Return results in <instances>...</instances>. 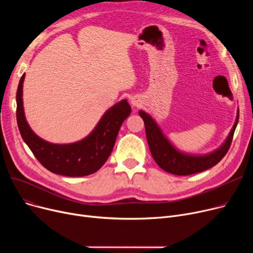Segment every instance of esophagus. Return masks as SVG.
Instances as JSON below:
<instances>
[{
    "label": "esophagus",
    "instance_id": "obj_1",
    "mask_svg": "<svg viewBox=\"0 0 253 253\" xmlns=\"http://www.w3.org/2000/svg\"><path fill=\"white\" fill-rule=\"evenodd\" d=\"M131 103L133 104L134 106H137V105H139V103H140V100L137 98V97H133L131 99Z\"/></svg>",
    "mask_w": 253,
    "mask_h": 253
}]
</instances>
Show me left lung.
I'll list each match as a JSON object with an SVG mask.
<instances>
[{"label":"left lung","instance_id":"obj_1","mask_svg":"<svg viewBox=\"0 0 253 253\" xmlns=\"http://www.w3.org/2000/svg\"><path fill=\"white\" fill-rule=\"evenodd\" d=\"M145 127V134L151 154L156 163L166 172L175 175H190L202 172L215 166L228 153L233 140L234 132L239 121V114L228 138L216 151L204 156H192L177 151L165 137L160 127L153 118L143 111H139Z\"/></svg>","mask_w":253,"mask_h":253}]
</instances>
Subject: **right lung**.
I'll use <instances>...</instances> for the list:
<instances>
[{
  "label": "right lung",
  "instance_id": "add662e5",
  "mask_svg": "<svg viewBox=\"0 0 253 253\" xmlns=\"http://www.w3.org/2000/svg\"><path fill=\"white\" fill-rule=\"evenodd\" d=\"M24 77L23 74L16 92V119L21 137L37 160L52 173L64 176H86L100 169L113 151L122 123L131 113L127 100L120 101L106 111L94 130L84 139L69 144L51 143L34 133L26 122L22 102Z\"/></svg>",
  "mask_w": 253,
  "mask_h": 253
}]
</instances>
